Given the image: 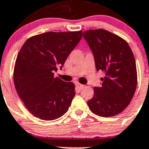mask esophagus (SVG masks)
<instances>
[{"label":"esophagus","instance_id":"34e87169","mask_svg":"<svg viewBox=\"0 0 149 149\" xmlns=\"http://www.w3.org/2000/svg\"><path fill=\"white\" fill-rule=\"evenodd\" d=\"M76 86H77V89H83V88L84 87V85H83V84H79V83H77V84H76Z\"/></svg>","mask_w":149,"mask_h":149}]
</instances>
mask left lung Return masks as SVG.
<instances>
[{"label":"left lung","mask_w":149,"mask_h":149,"mask_svg":"<svg viewBox=\"0 0 149 149\" xmlns=\"http://www.w3.org/2000/svg\"><path fill=\"white\" fill-rule=\"evenodd\" d=\"M84 37L93 54L96 70L104 72L101 86L94 87L87 104L96 115L113 116L127 107L136 91L134 54L125 39L103 29L84 31Z\"/></svg>","instance_id":"obj_1"}]
</instances>
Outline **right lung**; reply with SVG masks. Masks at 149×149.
<instances>
[{
	"label": "right lung",
	"mask_w": 149,
	"mask_h": 149,
	"mask_svg": "<svg viewBox=\"0 0 149 149\" xmlns=\"http://www.w3.org/2000/svg\"><path fill=\"white\" fill-rule=\"evenodd\" d=\"M82 38V31L47 32L29 38L17 56L14 84L26 108L45 121L66 113L75 95L74 85L54 77Z\"/></svg>",
	"instance_id": "1"
}]
</instances>
